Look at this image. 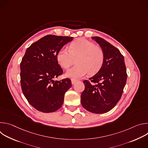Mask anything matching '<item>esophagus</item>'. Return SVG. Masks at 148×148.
<instances>
[{
  "mask_svg": "<svg viewBox=\"0 0 148 148\" xmlns=\"http://www.w3.org/2000/svg\"><path fill=\"white\" fill-rule=\"evenodd\" d=\"M77 82V80H75V79H71V84H73H73H75V82Z\"/></svg>",
  "mask_w": 148,
  "mask_h": 148,
  "instance_id": "1",
  "label": "esophagus"
}]
</instances>
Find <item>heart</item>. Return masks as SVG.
Instances as JSON below:
<instances>
[{"label": "heart", "instance_id": "obj_1", "mask_svg": "<svg viewBox=\"0 0 148 148\" xmlns=\"http://www.w3.org/2000/svg\"><path fill=\"white\" fill-rule=\"evenodd\" d=\"M58 64L63 69H67L75 60V66L69 69L65 77L73 79L80 78L87 73L94 74L102 66L104 53L99 46H97L86 39L80 38L69 46V50L62 47L56 55Z\"/></svg>", "mask_w": 148, "mask_h": 148}]
</instances>
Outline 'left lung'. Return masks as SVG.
Instances as JSON below:
<instances>
[{"label":"left lung","mask_w":148,"mask_h":148,"mask_svg":"<svg viewBox=\"0 0 148 148\" xmlns=\"http://www.w3.org/2000/svg\"><path fill=\"white\" fill-rule=\"evenodd\" d=\"M104 53L100 70L88 80L83 81L85 89L81 95L82 107L94 114L111 110L121 99L127 74L124 57L119 50L99 37H92Z\"/></svg>","instance_id":"1"}]
</instances>
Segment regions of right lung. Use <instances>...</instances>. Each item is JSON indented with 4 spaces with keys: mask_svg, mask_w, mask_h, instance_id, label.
<instances>
[{
    "mask_svg": "<svg viewBox=\"0 0 148 148\" xmlns=\"http://www.w3.org/2000/svg\"><path fill=\"white\" fill-rule=\"evenodd\" d=\"M73 37L47 35L27 49L20 63V82L23 93L36 110L45 113L61 107L64 94L71 87V80L55 81L62 74L56 55Z\"/></svg>",
    "mask_w": 148,
    "mask_h": 148,
    "instance_id": "add662e5",
    "label": "right lung"
}]
</instances>
